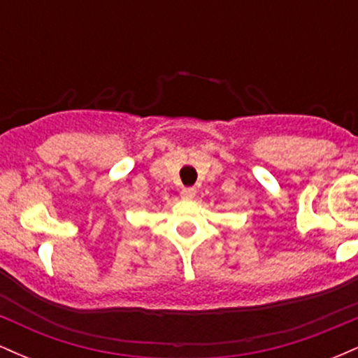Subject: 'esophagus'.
Returning a JSON list of instances; mask_svg holds the SVG:
<instances>
[{
    "label": "esophagus",
    "mask_w": 358,
    "mask_h": 358,
    "mask_svg": "<svg viewBox=\"0 0 358 358\" xmlns=\"http://www.w3.org/2000/svg\"><path fill=\"white\" fill-rule=\"evenodd\" d=\"M180 195H182V199L192 200L193 196L196 195V188H193V187H187V188H183V190H182V193H180Z\"/></svg>",
    "instance_id": "34e87169"
}]
</instances>
